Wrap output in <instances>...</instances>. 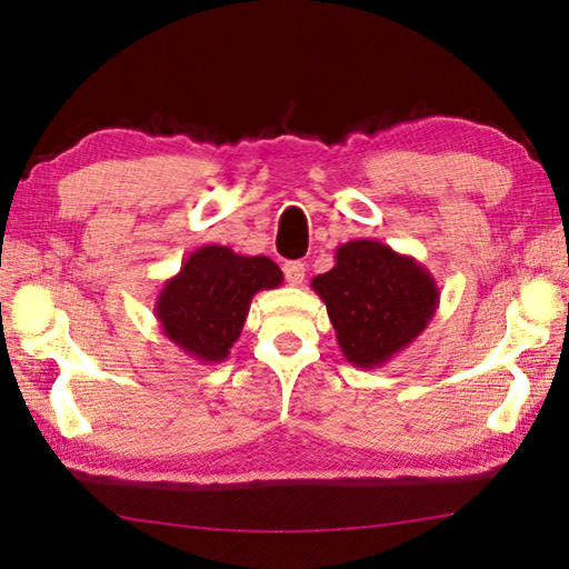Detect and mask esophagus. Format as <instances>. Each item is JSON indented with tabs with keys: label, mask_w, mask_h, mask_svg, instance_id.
<instances>
[{
	"label": "esophagus",
	"mask_w": 569,
	"mask_h": 569,
	"mask_svg": "<svg viewBox=\"0 0 569 569\" xmlns=\"http://www.w3.org/2000/svg\"><path fill=\"white\" fill-rule=\"evenodd\" d=\"M283 273H286V281L291 283V286H300L303 283V278H306V263H300V261H286L283 263Z\"/></svg>",
	"instance_id": "esophagus-1"
}]
</instances>
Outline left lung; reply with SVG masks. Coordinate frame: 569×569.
<instances>
[{
	"label": "left lung",
	"mask_w": 569,
	"mask_h": 569,
	"mask_svg": "<svg viewBox=\"0 0 569 569\" xmlns=\"http://www.w3.org/2000/svg\"><path fill=\"white\" fill-rule=\"evenodd\" d=\"M310 286L328 306L345 359L359 369H379L401 355L440 303L438 281L426 266L379 239L337 247L332 269Z\"/></svg>",
	"instance_id": "obj_1"
}]
</instances>
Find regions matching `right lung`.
<instances>
[{
	"label": "right lung",
	"instance_id": "right-lung-1",
	"mask_svg": "<svg viewBox=\"0 0 569 569\" xmlns=\"http://www.w3.org/2000/svg\"><path fill=\"white\" fill-rule=\"evenodd\" d=\"M283 283L269 257H241L222 244L196 249L156 296L166 340L200 365H220L239 340L251 298Z\"/></svg>",
	"mask_w": 569,
	"mask_h": 569
}]
</instances>
